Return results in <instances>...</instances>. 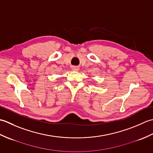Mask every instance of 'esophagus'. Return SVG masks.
I'll return each instance as SVG.
<instances>
[{"instance_id":"obj_1","label":"esophagus","mask_w":153,"mask_h":153,"mask_svg":"<svg viewBox=\"0 0 153 153\" xmlns=\"http://www.w3.org/2000/svg\"><path fill=\"white\" fill-rule=\"evenodd\" d=\"M79 69V67H77V66L72 67V70H74V71H78Z\"/></svg>"}]
</instances>
